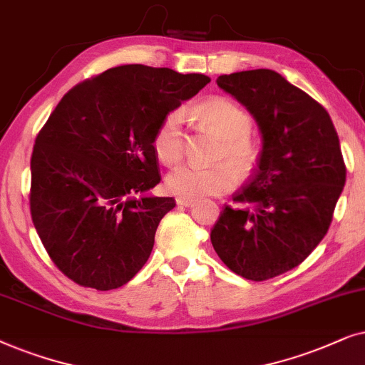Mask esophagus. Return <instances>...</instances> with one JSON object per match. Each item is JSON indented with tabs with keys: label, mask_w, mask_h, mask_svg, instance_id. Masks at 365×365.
Wrapping results in <instances>:
<instances>
[{
	"label": "esophagus",
	"mask_w": 365,
	"mask_h": 365,
	"mask_svg": "<svg viewBox=\"0 0 365 365\" xmlns=\"http://www.w3.org/2000/svg\"><path fill=\"white\" fill-rule=\"evenodd\" d=\"M193 203L195 202H193L192 198H183V197L177 198V205H180V207H192Z\"/></svg>",
	"instance_id": "esophagus-1"
}]
</instances>
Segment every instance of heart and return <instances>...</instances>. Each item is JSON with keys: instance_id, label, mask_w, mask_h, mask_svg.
I'll use <instances>...</instances> for the list:
<instances>
[{"instance_id": "b5f03b06", "label": "heart", "mask_w": 365, "mask_h": 365, "mask_svg": "<svg viewBox=\"0 0 365 365\" xmlns=\"http://www.w3.org/2000/svg\"><path fill=\"white\" fill-rule=\"evenodd\" d=\"M198 121L222 140L217 152L220 163L212 167L183 165L167 177L168 190L183 198L222 195L235 188L240 175H250L260 160V145L252 137V116L225 96H212L195 106ZM153 152L163 165H175L183 157L182 113L170 111L160 121L152 140Z\"/></svg>"}]
</instances>
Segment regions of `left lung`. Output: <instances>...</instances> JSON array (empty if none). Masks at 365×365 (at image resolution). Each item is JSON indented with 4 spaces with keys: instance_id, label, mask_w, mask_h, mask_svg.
<instances>
[{
    "instance_id": "obj_1",
    "label": "left lung",
    "mask_w": 365,
    "mask_h": 365,
    "mask_svg": "<svg viewBox=\"0 0 365 365\" xmlns=\"http://www.w3.org/2000/svg\"><path fill=\"white\" fill-rule=\"evenodd\" d=\"M217 83L255 116L260 160L210 232L217 255L247 280L302 264L327 233L346 183L332 120L319 101L274 70L222 75Z\"/></svg>"
}]
</instances>
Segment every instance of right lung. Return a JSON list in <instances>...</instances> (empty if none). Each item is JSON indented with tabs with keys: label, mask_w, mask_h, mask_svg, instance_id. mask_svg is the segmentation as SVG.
<instances>
[{
	"label": "right lung",
	"mask_w": 365,
	"mask_h": 365,
	"mask_svg": "<svg viewBox=\"0 0 365 365\" xmlns=\"http://www.w3.org/2000/svg\"><path fill=\"white\" fill-rule=\"evenodd\" d=\"M210 78L123 65L73 86L36 135L30 212L68 279L118 289L147 264L172 197H137L162 180L153 133Z\"/></svg>",
	"instance_id": "right-lung-1"
}]
</instances>
